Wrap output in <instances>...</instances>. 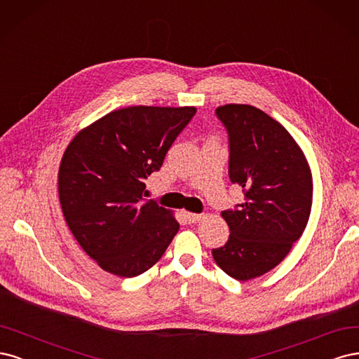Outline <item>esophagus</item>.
<instances>
[{
    "label": "esophagus",
    "mask_w": 359,
    "mask_h": 359,
    "mask_svg": "<svg viewBox=\"0 0 359 359\" xmlns=\"http://www.w3.org/2000/svg\"><path fill=\"white\" fill-rule=\"evenodd\" d=\"M183 216H184V219H187V221H188L189 224H195V222H198L200 219L203 217V215H198V213H192V212H183Z\"/></svg>",
    "instance_id": "1"
}]
</instances>
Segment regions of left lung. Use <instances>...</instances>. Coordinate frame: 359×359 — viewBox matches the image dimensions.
Here are the masks:
<instances>
[{"mask_svg":"<svg viewBox=\"0 0 359 359\" xmlns=\"http://www.w3.org/2000/svg\"><path fill=\"white\" fill-rule=\"evenodd\" d=\"M229 137V179L245 203L224 210L225 246L212 250L216 264L240 282L279 265L307 225L313 182L302 147L285 126L248 104L216 109Z\"/></svg>","mask_w":359,"mask_h":359,"instance_id":"left-lung-1","label":"left lung"}]
</instances>
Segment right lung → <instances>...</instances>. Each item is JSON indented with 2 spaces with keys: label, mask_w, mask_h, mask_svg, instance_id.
Returning <instances> with one entry per match:
<instances>
[{
  "label": "right lung",
  "mask_w": 359,
  "mask_h": 359,
  "mask_svg": "<svg viewBox=\"0 0 359 359\" xmlns=\"http://www.w3.org/2000/svg\"><path fill=\"white\" fill-rule=\"evenodd\" d=\"M195 107L133 106L110 111L67 146L57 172L65 222L100 267L135 277L161 259L179 222L144 201V179L158 171Z\"/></svg>",
  "instance_id": "1"
}]
</instances>
